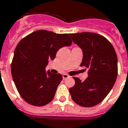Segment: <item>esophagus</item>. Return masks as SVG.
<instances>
[{"label": "esophagus", "mask_w": 128, "mask_h": 128, "mask_svg": "<svg viewBox=\"0 0 128 128\" xmlns=\"http://www.w3.org/2000/svg\"><path fill=\"white\" fill-rule=\"evenodd\" d=\"M62 77H63V79H66L69 77V75H68L67 74H64L63 75H62Z\"/></svg>", "instance_id": "1"}]
</instances>
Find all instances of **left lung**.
Here are the masks:
<instances>
[{
    "label": "left lung",
    "mask_w": 128,
    "mask_h": 128,
    "mask_svg": "<svg viewBox=\"0 0 128 128\" xmlns=\"http://www.w3.org/2000/svg\"><path fill=\"white\" fill-rule=\"evenodd\" d=\"M83 51L81 66L89 70L88 77L81 81L74 76L75 84L69 89L74 102L83 107L98 104L114 86L118 72L117 57L110 41L94 32L70 34Z\"/></svg>",
    "instance_id": "1"
}]
</instances>
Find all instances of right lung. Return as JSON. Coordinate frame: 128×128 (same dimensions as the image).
Listing matches in <instances>:
<instances>
[{
  "mask_svg": "<svg viewBox=\"0 0 128 128\" xmlns=\"http://www.w3.org/2000/svg\"><path fill=\"white\" fill-rule=\"evenodd\" d=\"M69 34L36 30L23 38L17 45L11 62V74L17 90L26 102L36 106L50 103L62 80L61 74L46 72L48 60L58 50L70 46Z\"/></svg>",
  "mask_w": 128,
  "mask_h": 128,
  "instance_id": "add662e5",
  "label": "right lung"
}]
</instances>
